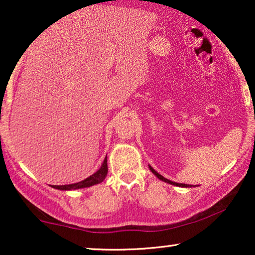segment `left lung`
Instances as JSON below:
<instances>
[{
	"mask_svg": "<svg viewBox=\"0 0 255 255\" xmlns=\"http://www.w3.org/2000/svg\"><path fill=\"white\" fill-rule=\"evenodd\" d=\"M148 167H149V170H151V172L154 174V175L158 177V179H160L161 181H163V182H167V183H169V184H173V186H177V187H182V188H190L191 187V184H184V183H177V182H173V181H170V180H167L166 177H163L162 175H160V174L158 173V172H155L154 169L152 168L151 166L148 165Z\"/></svg>",
	"mask_w": 255,
	"mask_h": 255,
	"instance_id": "8db88e82",
	"label": "left lung"
}]
</instances>
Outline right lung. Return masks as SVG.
<instances>
[{
  "instance_id": "add662e5",
  "label": "right lung",
  "mask_w": 255,
  "mask_h": 255,
  "mask_svg": "<svg viewBox=\"0 0 255 255\" xmlns=\"http://www.w3.org/2000/svg\"><path fill=\"white\" fill-rule=\"evenodd\" d=\"M108 174V163H107V156L104 159V161L101 165L100 169L95 172L92 175L87 177V179L80 181V182L72 183V184H64V186H52V188L59 190H75V189H81V188H88L92 187L94 184H99L104 181Z\"/></svg>"
}]
</instances>
